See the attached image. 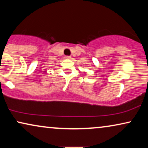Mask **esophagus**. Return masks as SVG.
I'll list each match as a JSON object with an SVG mask.
<instances>
[{
	"label": "esophagus",
	"mask_w": 148,
	"mask_h": 148,
	"mask_svg": "<svg viewBox=\"0 0 148 148\" xmlns=\"http://www.w3.org/2000/svg\"><path fill=\"white\" fill-rule=\"evenodd\" d=\"M65 58H66V59H70V58H71V56H65Z\"/></svg>",
	"instance_id": "esophagus-1"
}]
</instances>
